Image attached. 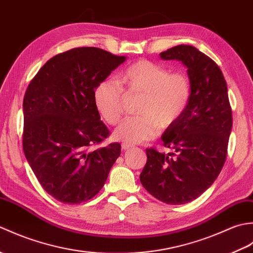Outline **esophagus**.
<instances>
[{
  "mask_svg": "<svg viewBox=\"0 0 253 253\" xmlns=\"http://www.w3.org/2000/svg\"><path fill=\"white\" fill-rule=\"evenodd\" d=\"M131 144H129V143H125V142H124V143H122V149L123 150H129V149H131Z\"/></svg>",
  "mask_w": 253,
  "mask_h": 253,
  "instance_id": "34e87169",
  "label": "esophagus"
}]
</instances>
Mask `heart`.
<instances>
[{
    "mask_svg": "<svg viewBox=\"0 0 253 253\" xmlns=\"http://www.w3.org/2000/svg\"><path fill=\"white\" fill-rule=\"evenodd\" d=\"M120 83L127 94H142L137 106L140 115L127 117L114 131L116 140L126 143H141L157 137L161 127L169 128L180 120L191 100V83L186 74L170 73L147 60L128 66L121 74ZM122 88L115 80L105 79L94 89V105L110 125H116L124 113Z\"/></svg>",
    "mask_w": 253,
    "mask_h": 253,
    "instance_id": "1",
    "label": "heart"
}]
</instances>
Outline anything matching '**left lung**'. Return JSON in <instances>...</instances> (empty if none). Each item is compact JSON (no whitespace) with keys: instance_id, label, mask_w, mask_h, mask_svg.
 <instances>
[{"instance_id":"obj_1","label":"left lung","mask_w":253,"mask_h":253,"mask_svg":"<svg viewBox=\"0 0 253 253\" xmlns=\"http://www.w3.org/2000/svg\"><path fill=\"white\" fill-rule=\"evenodd\" d=\"M160 57L180 61L188 68L191 100L180 120L161 137L171 152L146 150L140 181L158 200L178 206L201 196L221 173L233 126L232 107L222 71L204 53L180 44Z\"/></svg>"}]
</instances>
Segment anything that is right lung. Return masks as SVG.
I'll list each match as a JSON object with an SVG mask.
<instances>
[{
	"label": "right lung",
	"instance_id": "1",
	"mask_svg": "<svg viewBox=\"0 0 253 253\" xmlns=\"http://www.w3.org/2000/svg\"><path fill=\"white\" fill-rule=\"evenodd\" d=\"M126 61L99 47H75L50 58L24 96L23 148L42 188L77 204L98 193L121 155V144L90 151L109 137L94 89Z\"/></svg>",
	"mask_w": 253,
	"mask_h": 253
}]
</instances>
